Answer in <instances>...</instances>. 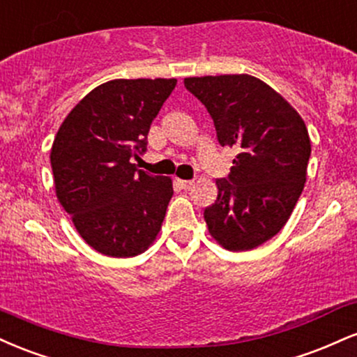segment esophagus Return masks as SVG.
I'll list each match as a JSON object with an SVG mask.
<instances>
[{"instance_id":"1","label":"esophagus","mask_w":357,"mask_h":357,"mask_svg":"<svg viewBox=\"0 0 357 357\" xmlns=\"http://www.w3.org/2000/svg\"><path fill=\"white\" fill-rule=\"evenodd\" d=\"M177 182L182 188H190L192 185H194V180H180V178H177Z\"/></svg>"}]
</instances>
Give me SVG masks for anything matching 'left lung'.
<instances>
[{"mask_svg":"<svg viewBox=\"0 0 357 357\" xmlns=\"http://www.w3.org/2000/svg\"><path fill=\"white\" fill-rule=\"evenodd\" d=\"M183 85L211 113L219 144L238 149L204 211L208 232L227 250L255 249L286 225L303 194L311 157L304 120L250 75L190 77Z\"/></svg>","mask_w":357,"mask_h":357,"instance_id":"left-lung-1","label":"left lung"}]
</instances>
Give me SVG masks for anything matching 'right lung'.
Here are the masks:
<instances>
[{
	"instance_id": "obj_1",
	"label": "right lung",
	"mask_w": 357,
	"mask_h": 357,
	"mask_svg": "<svg viewBox=\"0 0 357 357\" xmlns=\"http://www.w3.org/2000/svg\"><path fill=\"white\" fill-rule=\"evenodd\" d=\"M175 78L112 79L63 120L52 153L54 190L96 252L133 257L157 238L174 195L170 177L137 170L146 135Z\"/></svg>"
}]
</instances>
